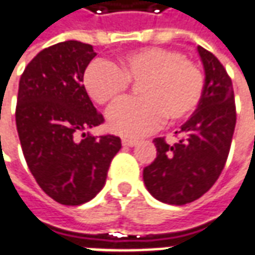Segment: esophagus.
<instances>
[{"instance_id":"34e87169","label":"esophagus","mask_w":255,"mask_h":255,"mask_svg":"<svg viewBox=\"0 0 255 255\" xmlns=\"http://www.w3.org/2000/svg\"><path fill=\"white\" fill-rule=\"evenodd\" d=\"M121 142H123L124 146H134V145H136L138 141H136V139H131V138H123Z\"/></svg>"}]
</instances>
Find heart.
Returning <instances> with one entry per match:
<instances>
[{
	"label": "heart",
	"instance_id": "heart-1",
	"mask_svg": "<svg viewBox=\"0 0 255 255\" xmlns=\"http://www.w3.org/2000/svg\"><path fill=\"white\" fill-rule=\"evenodd\" d=\"M129 82H139L141 99L121 101L109 114V127L123 135L139 136L154 131L165 117L171 123L188 119L198 109L203 76L195 63L176 50L149 46L128 52L117 66L96 59L83 73L86 92L99 104H113L123 97Z\"/></svg>",
	"mask_w": 255,
	"mask_h": 255
}]
</instances>
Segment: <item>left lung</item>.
Returning <instances> with one entry per match:
<instances>
[{
  "mask_svg": "<svg viewBox=\"0 0 255 255\" xmlns=\"http://www.w3.org/2000/svg\"><path fill=\"white\" fill-rule=\"evenodd\" d=\"M205 67L202 99L192 117L180 127L179 141L155 138L156 158L144 168V183L159 202L182 206L203 196L223 171L236 127L232 79L219 59L202 46Z\"/></svg>",
  "mask_w": 255,
  "mask_h": 255,
  "instance_id": "obj_1",
  "label": "left lung"
}]
</instances>
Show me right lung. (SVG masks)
I'll return each mask as SVG.
<instances>
[{"mask_svg": "<svg viewBox=\"0 0 255 255\" xmlns=\"http://www.w3.org/2000/svg\"><path fill=\"white\" fill-rule=\"evenodd\" d=\"M94 56L89 43L60 42L40 50L19 80L15 121L25 161L42 190L66 206L100 192L121 148L116 135L77 138L104 121L82 84Z\"/></svg>", "mask_w": 255, "mask_h": 255, "instance_id": "right-lung-1", "label": "right lung"}]
</instances>
